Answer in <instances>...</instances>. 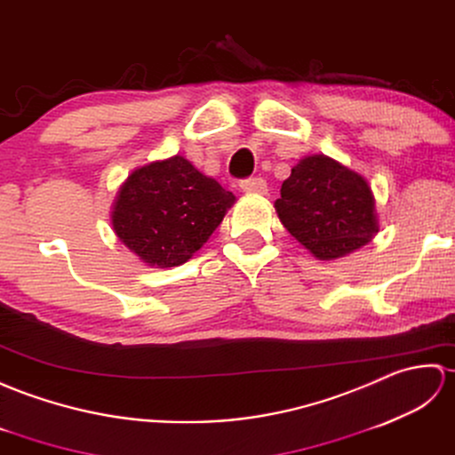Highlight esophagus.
Here are the masks:
<instances>
[{"label":"esophagus","instance_id":"1","mask_svg":"<svg viewBox=\"0 0 455 455\" xmlns=\"http://www.w3.org/2000/svg\"><path fill=\"white\" fill-rule=\"evenodd\" d=\"M239 187H241V190H243V193H257V195L267 193V180L260 179V177L243 179L239 183Z\"/></svg>","mask_w":455,"mask_h":455}]
</instances>
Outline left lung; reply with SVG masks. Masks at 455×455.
Segmentation results:
<instances>
[{
  "mask_svg": "<svg viewBox=\"0 0 455 455\" xmlns=\"http://www.w3.org/2000/svg\"><path fill=\"white\" fill-rule=\"evenodd\" d=\"M275 208L290 234L319 259L347 255L378 231L364 177L325 156L306 157L291 169Z\"/></svg>",
  "mask_w": 455,
  "mask_h": 455,
  "instance_id": "left-lung-1",
  "label": "left lung"
}]
</instances>
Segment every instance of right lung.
<instances>
[{
    "instance_id": "1",
    "label": "right lung",
    "mask_w": 455,
    "mask_h": 455,
    "mask_svg": "<svg viewBox=\"0 0 455 455\" xmlns=\"http://www.w3.org/2000/svg\"><path fill=\"white\" fill-rule=\"evenodd\" d=\"M235 196L185 157L134 171L120 188L113 228L149 265L179 267L206 243Z\"/></svg>"
}]
</instances>
